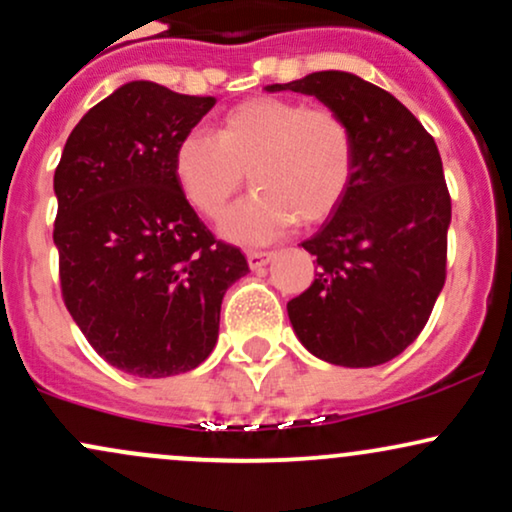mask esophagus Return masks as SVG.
Instances as JSON below:
<instances>
[{
  "label": "esophagus",
  "instance_id": "1",
  "mask_svg": "<svg viewBox=\"0 0 512 512\" xmlns=\"http://www.w3.org/2000/svg\"><path fill=\"white\" fill-rule=\"evenodd\" d=\"M274 257H276V252L252 250V252H248V264H250V269H262V267H267V264L272 262Z\"/></svg>",
  "mask_w": 512,
  "mask_h": 512
}]
</instances>
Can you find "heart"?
Masks as SVG:
<instances>
[{
	"label": "heart",
	"instance_id": "1",
	"mask_svg": "<svg viewBox=\"0 0 512 512\" xmlns=\"http://www.w3.org/2000/svg\"><path fill=\"white\" fill-rule=\"evenodd\" d=\"M354 170L349 127L327 108L257 96L226 110L216 132L192 129L173 151V175L199 214L216 219L243 187H257L223 216L238 243H269L293 221L317 223L342 202Z\"/></svg>",
	"mask_w": 512,
	"mask_h": 512
}]
</instances>
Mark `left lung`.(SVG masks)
Wrapping results in <instances>:
<instances>
[{"mask_svg":"<svg viewBox=\"0 0 512 512\" xmlns=\"http://www.w3.org/2000/svg\"><path fill=\"white\" fill-rule=\"evenodd\" d=\"M269 93L315 96L349 127L354 170L342 202L301 243L320 272L286 305L310 354L373 368L419 337L445 284L450 195L438 146L392 93L349 72H315Z\"/></svg>","mask_w":512,"mask_h":512,"instance_id":"8db88e82","label":"left lung"}]
</instances>
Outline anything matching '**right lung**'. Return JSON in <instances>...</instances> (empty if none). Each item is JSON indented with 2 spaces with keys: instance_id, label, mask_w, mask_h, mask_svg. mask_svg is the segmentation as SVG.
<instances>
[{
  "instance_id": "1",
  "label": "right lung",
  "mask_w": 512,
  "mask_h": 512,
  "mask_svg": "<svg viewBox=\"0 0 512 512\" xmlns=\"http://www.w3.org/2000/svg\"><path fill=\"white\" fill-rule=\"evenodd\" d=\"M214 103L129 81L81 117L55 170L64 303L98 356L137 378L207 361L223 293L250 272L173 175L175 144Z\"/></svg>"
}]
</instances>
